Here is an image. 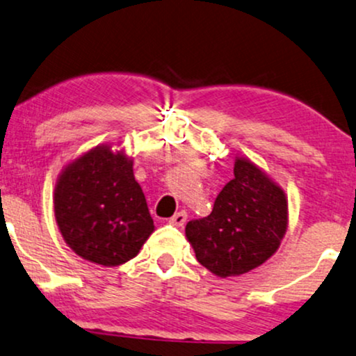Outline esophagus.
Returning a JSON list of instances; mask_svg holds the SVG:
<instances>
[{
  "instance_id": "obj_1",
  "label": "esophagus",
  "mask_w": 356,
  "mask_h": 356,
  "mask_svg": "<svg viewBox=\"0 0 356 356\" xmlns=\"http://www.w3.org/2000/svg\"><path fill=\"white\" fill-rule=\"evenodd\" d=\"M186 218H188L186 211H178V213H175L173 216H171L170 223L173 225V227H183V225L186 223Z\"/></svg>"
}]
</instances>
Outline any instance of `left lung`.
<instances>
[{"label":"left lung","mask_w":356,"mask_h":356,"mask_svg":"<svg viewBox=\"0 0 356 356\" xmlns=\"http://www.w3.org/2000/svg\"><path fill=\"white\" fill-rule=\"evenodd\" d=\"M233 175L210 215L188 221L185 228L196 260L220 278L263 265L288 228V200L278 183L248 158H236Z\"/></svg>","instance_id":"1"}]
</instances>
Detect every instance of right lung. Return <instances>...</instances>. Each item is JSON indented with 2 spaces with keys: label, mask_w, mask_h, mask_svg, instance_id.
<instances>
[{
  "label": "right lung",
  "mask_w": 356,
  "mask_h": 356,
  "mask_svg": "<svg viewBox=\"0 0 356 356\" xmlns=\"http://www.w3.org/2000/svg\"><path fill=\"white\" fill-rule=\"evenodd\" d=\"M53 202L63 240L96 265H123L154 232L133 160L110 145L95 146L68 163L58 177Z\"/></svg>",
  "instance_id": "obj_1"
}]
</instances>
